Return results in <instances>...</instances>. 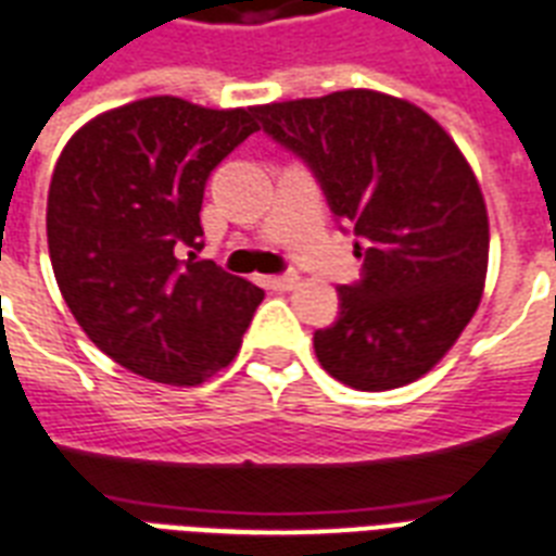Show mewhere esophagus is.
<instances>
[{
  "instance_id": "esophagus-1",
  "label": "esophagus",
  "mask_w": 556,
  "mask_h": 556,
  "mask_svg": "<svg viewBox=\"0 0 556 556\" xmlns=\"http://www.w3.org/2000/svg\"><path fill=\"white\" fill-rule=\"evenodd\" d=\"M266 283L273 287V290H292L295 283H299V275L295 273H281V275H269Z\"/></svg>"
}]
</instances>
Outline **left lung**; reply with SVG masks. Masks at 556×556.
<instances>
[{
	"label": "left lung",
	"instance_id": "1",
	"mask_svg": "<svg viewBox=\"0 0 556 556\" xmlns=\"http://www.w3.org/2000/svg\"><path fill=\"white\" fill-rule=\"evenodd\" d=\"M356 235L359 281L313 333L321 368L359 391L424 377L472 318L488 275V208L467 159L420 106L371 89L255 106Z\"/></svg>",
	"mask_w": 556,
	"mask_h": 556
}]
</instances>
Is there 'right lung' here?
Wrapping results in <instances>:
<instances>
[{
    "mask_svg": "<svg viewBox=\"0 0 556 556\" xmlns=\"http://www.w3.org/2000/svg\"><path fill=\"white\" fill-rule=\"evenodd\" d=\"M255 130V106L159 94L98 115L60 153L54 278L86 337L132 374L197 386L238 354L264 290L197 261L200 208L211 170Z\"/></svg>",
    "mask_w": 556,
    "mask_h": 556,
    "instance_id": "1",
    "label": "right lung"
}]
</instances>
